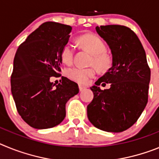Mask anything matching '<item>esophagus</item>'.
Returning <instances> with one entry per match:
<instances>
[{"label":"esophagus","mask_w":159,"mask_h":159,"mask_svg":"<svg viewBox=\"0 0 159 159\" xmlns=\"http://www.w3.org/2000/svg\"><path fill=\"white\" fill-rule=\"evenodd\" d=\"M78 87H79L80 91H82L85 89V86H84V85H78Z\"/></svg>","instance_id":"1"}]
</instances>
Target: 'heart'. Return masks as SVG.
Listing matches in <instances>:
<instances>
[{"label":"heart","instance_id":"heart-1","mask_svg":"<svg viewBox=\"0 0 159 159\" xmlns=\"http://www.w3.org/2000/svg\"><path fill=\"white\" fill-rule=\"evenodd\" d=\"M78 41L84 49L93 55L91 64L94 65L100 71L106 72L112 67V57L106 53V45L99 37L93 34H85L80 37ZM74 45L70 42L66 43L61 50L63 61L67 64L71 63L74 59ZM95 74L96 69L93 66L89 68L74 66L67 70L69 78L79 83H86L89 78L94 77Z\"/></svg>","mask_w":159,"mask_h":159}]
</instances>
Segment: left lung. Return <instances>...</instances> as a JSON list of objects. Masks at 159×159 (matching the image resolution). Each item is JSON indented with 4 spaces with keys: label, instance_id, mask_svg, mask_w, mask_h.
<instances>
[{
    "label": "left lung",
    "instance_id": "left-lung-1",
    "mask_svg": "<svg viewBox=\"0 0 159 159\" xmlns=\"http://www.w3.org/2000/svg\"><path fill=\"white\" fill-rule=\"evenodd\" d=\"M111 49L112 67L90 88L93 98L87 106L89 121L102 130L118 133L137 121L148 102L150 69L146 52L134 32L124 25L96 27ZM111 83L110 89L98 87Z\"/></svg>",
    "mask_w": 159,
    "mask_h": 159
}]
</instances>
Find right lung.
Masks as SVG:
<instances>
[{
	"instance_id": "right-lung-1",
	"label": "right lung",
	"mask_w": 159,
	"mask_h": 159,
	"mask_svg": "<svg viewBox=\"0 0 159 159\" xmlns=\"http://www.w3.org/2000/svg\"><path fill=\"white\" fill-rule=\"evenodd\" d=\"M72 27L45 22L20 44L13 60L11 91L17 112L35 129H48L66 117V104L79 92L78 84L66 77L53 84L51 77H60L61 50L70 39Z\"/></svg>"
}]
</instances>
